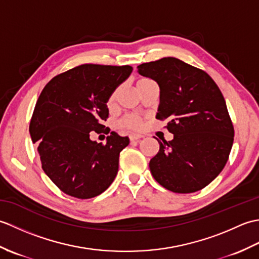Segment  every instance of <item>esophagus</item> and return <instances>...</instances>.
I'll return each instance as SVG.
<instances>
[{"mask_svg":"<svg viewBox=\"0 0 259 259\" xmlns=\"http://www.w3.org/2000/svg\"><path fill=\"white\" fill-rule=\"evenodd\" d=\"M129 138H130V140H131V141H137V140H140V139L144 138V136H142V135L133 134V135H130V136H129Z\"/></svg>","mask_w":259,"mask_h":259,"instance_id":"1","label":"esophagus"}]
</instances>
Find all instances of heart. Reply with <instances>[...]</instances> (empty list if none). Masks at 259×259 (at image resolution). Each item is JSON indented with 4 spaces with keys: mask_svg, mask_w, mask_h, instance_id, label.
<instances>
[{
    "mask_svg": "<svg viewBox=\"0 0 259 259\" xmlns=\"http://www.w3.org/2000/svg\"><path fill=\"white\" fill-rule=\"evenodd\" d=\"M147 81H150L149 79H141L138 81V84L137 85H141L146 83ZM115 98H117V91H114L111 93V96L108 99V106L111 107L112 104L115 101ZM119 125L122 126V128L125 129H130V130H140L144 126V119H142L140 115L137 114H126L124 117L119 121Z\"/></svg>",
    "mask_w": 259,
    "mask_h": 259,
    "instance_id": "1",
    "label": "heart"
}]
</instances>
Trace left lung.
<instances>
[{"label":"left lung","instance_id":"8db88e82","mask_svg":"<svg viewBox=\"0 0 259 259\" xmlns=\"http://www.w3.org/2000/svg\"><path fill=\"white\" fill-rule=\"evenodd\" d=\"M139 74L160 89L156 118L168 120L171 141L149 162L150 171L164 188L189 194L205 188L222 172L234 142V126L218 85L205 71L176 58L138 65Z\"/></svg>","mask_w":259,"mask_h":259}]
</instances>
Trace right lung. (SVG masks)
Instances as JSON below:
<instances>
[{
  "label": "right lung",
  "instance_id": "obj_1",
  "mask_svg": "<svg viewBox=\"0 0 259 259\" xmlns=\"http://www.w3.org/2000/svg\"><path fill=\"white\" fill-rule=\"evenodd\" d=\"M130 65L82 64L49 82L38 97L30 122L42 169L60 190L89 199L108 189L119 168L128 137L112 133L107 144L92 141L103 133L111 93L129 78Z\"/></svg>",
  "mask_w": 259,
  "mask_h": 259
}]
</instances>
